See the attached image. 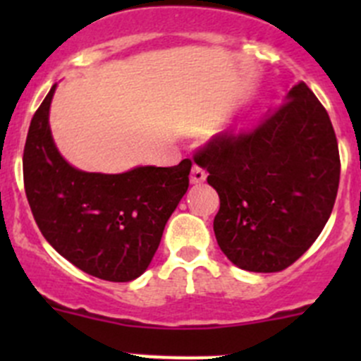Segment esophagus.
Wrapping results in <instances>:
<instances>
[{
  "mask_svg": "<svg viewBox=\"0 0 361 361\" xmlns=\"http://www.w3.org/2000/svg\"><path fill=\"white\" fill-rule=\"evenodd\" d=\"M206 171L202 169L201 166H197V164H194L192 166V171H190V183L197 185V183H202L204 180H206Z\"/></svg>",
  "mask_w": 361,
  "mask_h": 361,
  "instance_id": "34e87169",
  "label": "esophagus"
}]
</instances>
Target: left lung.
<instances>
[{"mask_svg": "<svg viewBox=\"0 0 361 361\" xmlns=\"http://www.w3.org/2000/svg\"><path fill=\"white\" fill-rule=\"evenodd\" d=\"M220 209L213 228L238 267L279 272L322 234L337 197L336 130L304 82L248 133H220L194 154Z\"/></svg>", "mask_w": 361, "mask_h": 361, "instance_id": "left-lung-1", "label": "left lung"}]
</instances>
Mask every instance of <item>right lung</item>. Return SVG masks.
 Wrapping results in <instances>:
<instances>
[{"label": "right lung", "instance_id": "right-lung-1", "mask_svg": "<svg viewBox=\"0 0 361 361\" xmlns=\"http://www.w3.org/2000/svg\"><path fill=\"white\" fill-rule=\"evenodd\" d=\"M56 85L32 115L24 188L43 238L83 272L126 283L143 274L164 227L188 188L190 159L122 174L83 173L61 157L49 126Z\"/></svg>", "mask_w": 361, "mask_h": 361}]
</instances>
